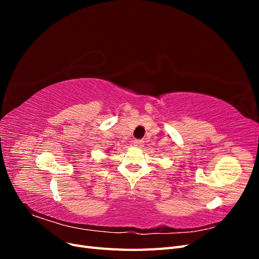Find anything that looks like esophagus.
<instances>
[{"instance_id":"esophagus-1","label":"esophagus","mask_w":259,"mask_h":259,"mask_svg":"<svg viewBox=\"0 0 259 259\" xmlns=\"http://www.w3.org/2000/svg\"><path fill=\"white\" fill-rule=\"evenodd\" d=\"M133 145H134L137 148H142L144 146V140H142V139H135L134 142H133Z\"/></svg>"}]
</instances>
